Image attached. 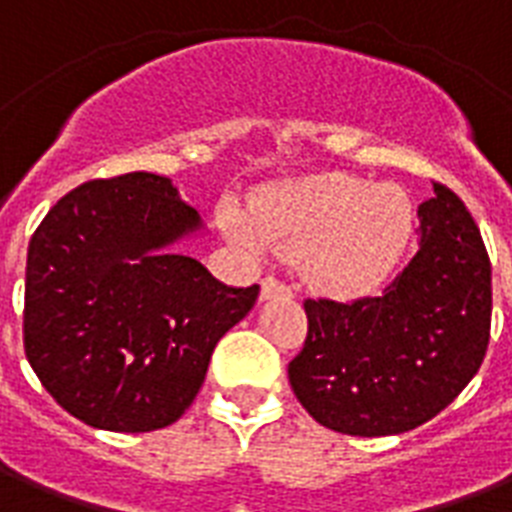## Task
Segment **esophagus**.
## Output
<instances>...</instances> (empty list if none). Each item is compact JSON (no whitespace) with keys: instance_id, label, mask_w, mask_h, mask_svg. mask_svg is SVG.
Instances as JSON below:
<instances>
[{"instance_id":"esophagus-1","label":"esophagus","mask_w":512,"mask_h":512,"mask_svg":"<svg viewBox=\"0 0 512 512\" xmlns=\"http://www.w3.org/2000/svg\"><path fill=\"white\" fill-rule=\"evenodd\" d=\"M292 294V286H286L284 281L268 276L263 281V289H260V299H276V297H289Z\"/></svg>"}]
</instances>
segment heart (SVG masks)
Masks as SVG:
<instances>
[{"instance_id":"1","label":"heart","mask_w":512,"mask_h":512,"mask_svg":"<svg viewBox=\"0 0 512 512\" xmlns=\"http://www.w3.org/2000/svg\"><path fill=\"white\" fill-rule=\"evenodd\" d=\"M223 226L249 255L268 247L302 255L313 284L352 294L371 289L400 260L413 205L397 186L326 176L265 191L252 215L228 207Z\"/></svg>"}]
</instances>
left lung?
<instances>
[{
    "label": "left lung",
    "mask_w": 512,
    "mask_h": 512,
    "mask_svg": "<svg viewBox=\"0 0 512 512\" xmlns=\"http://www.w3.org/2000/svg\"><path fill=\"white\" fill-rule=\"evenodd\" d=\"M413 260L378 297L305 299V347L289 384L315 421L392 436L442 413L484 363L492 265L463 199L444 184L418 207Z\"/></svg>",
    "instance_id": "1"
}]
</instances>
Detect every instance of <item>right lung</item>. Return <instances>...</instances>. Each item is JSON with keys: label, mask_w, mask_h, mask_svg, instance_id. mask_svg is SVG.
I'll return each mask as SVG.
<instances>
[{"label": "right lung", "mask_w": 512, "mask_h": 512, "mask_svg": "<svg viewBox=\"0 0 512 512\" xmlns=\"http://www.w3.org/2000/svg\"><path fill=\"white\" fill-rule=\"evenodd\" d=\"M199 228L170 178L139 170L81 184L31 236L26 357L86 426L141 434L178 421L220 336L255 307L257 284H220L170 252Z\"/></svg>", "instance_id": "1"}]
</instances>
